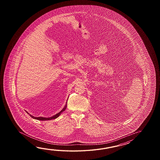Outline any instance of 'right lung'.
Segmentation results:
<instances>
[{
    "label": "right lung",
    "instance_id": "add662e5",
    "mask_svg": "<svg viewBox=\"0 0 160 160\" xmlns=\"http://www.w3.org/2000/svg\"><path fill=\"white\" fill-rule=\"evenodd\" d=\"M68 100H67V102H66V105H65V106H64V108L62 109V110L61 112H58L57 114H55L54 116H51V117H34V116L31 115V114H30L27 112H26H26L27 114H28L31 117H32L33 119H37V120H39V121H48V120L55 119V118H57V117H58L59 116H60L62 113L65 111V109H66V108H67Z\"/></svg>",
    "mask_w": 160,
    "mask_h": 160
}]
</instances>
